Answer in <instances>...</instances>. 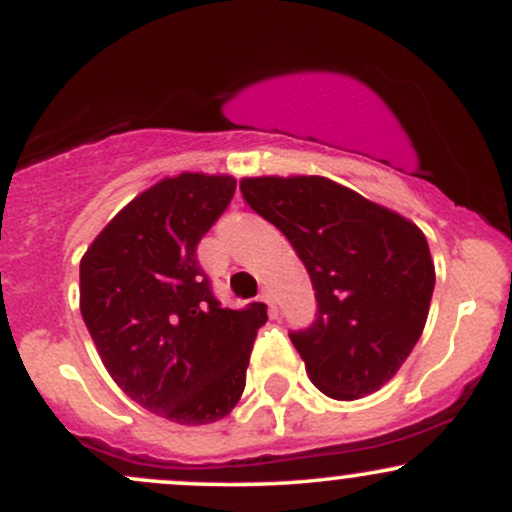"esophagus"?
Here are the masks:
<instances>
[{
    "instance_id": "esophagus-1",
    "label": "esophagus",
    "mask_w": 512,
    "mask_h": 512,
    "mask_svg": "<svg viewBox=\"0 0 512 512\" xmlns=\"http://www.w3.org/2000/svg\"><path fill=\"white\" fill-rule=\"evenodd\" d=\"M260 298H262V301H264V303H267V305H269V313H272V315H276V313H279V310H276V303H274V296H272V291H269V289H262V293H260Z\"/></svg>"
}]
</instances>
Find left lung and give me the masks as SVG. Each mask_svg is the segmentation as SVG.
<instances>
[{
	"instance_id": "obj_1",
	"label": "left lung",
	"mask_w": 512,
	"mask_h": 512,
	"mask_svg": "<svg viewBox=\"0 0 512 512\" xmlns=\"http://www.w3.org/2000/svg\"><path fill=\"white\" fill-rule=\"evenodd\" d=\"M240 192L313 281L315 320L289 337L317 390L332 399L380 390L426 325L436 269L424 233L320 175L245 178Z\"/></svg>"
}]
</instances>
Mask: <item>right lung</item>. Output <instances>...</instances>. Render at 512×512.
I'll return each mask as SVG.
<instances>
[{
  "instance_id": "obj_1",
  "label": "right lung",
  "mask_w": 512,
  "mask_h": 512,
  "mask_svg": "<svg viewBox=\"0 0 512 512\" xmlns=\"http://www.w3.org/2000/svg\"><path fill=\"white\" fill-rule=\"evenodd\" d=\"M236 195L228 175L182 173L127 204L81 260V315L127 397L182 426L219 421L245 390L267 308H223L197 245Z\"/></svg>"
}]
</instances>
